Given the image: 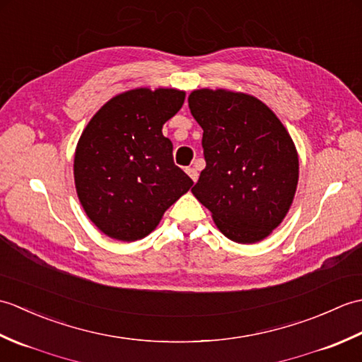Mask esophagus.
<instances>
[{
    "mask_svg": "<svg viewBox=\"0 0 362 362\" xmlns=\"http://www.w3.org/2000/svg\"><path fill=\"white\" fill-rule=\"evenodd\" d=\"M187 174L189 175V179L193 180V182H196V180H197V177H199L197 169H194V168H187Z\"/></svg>",
    "mask_w": 362,
    "mask_h": 362,
    "instance_id": "1",
    "label": "esophagus"
}]
</instances>
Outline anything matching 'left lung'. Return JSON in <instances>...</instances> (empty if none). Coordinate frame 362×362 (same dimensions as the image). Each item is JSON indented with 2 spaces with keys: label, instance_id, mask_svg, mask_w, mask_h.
Wrapping results in <instances>:
<instances>
[{
  "label": "left lung",
  "instance_id": "left-lung-1",
  "mask_svg": "<svg viewBox=\"0 0 362 362\" xmlns=\"http://www.w3.org/2000/svg\"><path fill=\"white\" fill-rule=\"evenodd\" d=\"M191 115L202 127L205 169L193 194L228 240L261 241L286 216L298 182L288 130L259 99L227 90H196Z\"/></svg>",
  "mask_w": 362,
  "mask_h": 362
}]
</instances>
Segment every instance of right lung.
<instances>
[{"mask_svg":"<svg viewBox=\"0 0 362 362\" xmlns=\"http://www.w3.org/2000/svg\"><path fill=\"white\" fill-rule=\"evenodd\" d=\"M185 93L136 88L112 98L83 130L74 153V182L91 222L107 236L136 241L149 235L193 180L174 165L161 134Z\"/></svg>","mask_w":362,"mask_h":362,"instance_id":"right-lung-1","label":"right lung"}]
</instances>
